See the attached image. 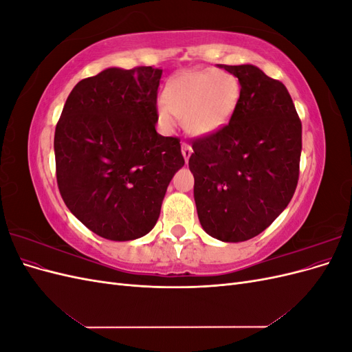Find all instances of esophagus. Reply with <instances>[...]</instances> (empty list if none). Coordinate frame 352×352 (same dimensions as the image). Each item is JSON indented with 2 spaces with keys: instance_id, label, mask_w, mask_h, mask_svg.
Listing matches in <instances>:
<instances>
[{
  "instance_id": "obj_1",
  "label": "esophagus",
  "mask_w": 352,
  "mask_h": 352,
  "mask_svg": "<svg viewBox=\"0 0 352 352\" xmlns=\"http://www.w3.org/2000/svg\"><path fill=\"white\" fill-rule=\"evenodd\" d=\"M190 154H192V146H190V145L186 144V142H184V144H182V155H184L186 163H188V160H189Z\"/></svg>"
}]
</instances>
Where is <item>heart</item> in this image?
I'll list each match as a JSON object with an SVG mask.
<instances>
[{
    "instance_id": "obj_1",
    "label": "heart",
    "mask_w": 352,
    "mask_h": 352,
    "mask_svg": "<svg viewBox=\"0 0 352 352\" xmlns=\"http://www.w3.org/2000/svg\"><path fill=\"white\" fill-rule=\"evenodd\" d=\"M164 102L157 105L158 120L172 127L184 117L190 135L210 136L225 127L235 114L241 98L238 79L214 69L176 74L166 85Z\"/></svg>"
}]
</instances>
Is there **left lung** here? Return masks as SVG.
<instances>
[{
	"instance_id": "8db88e82",
	"label": "left lung",
	"mask_w": 352,
	"mask_h": 352,
	"mask_svg": "<svg viewBox=\"0 0 352 352\" xmlns=\"http://www.w3.org/2000/svg\"><path fill=\"white\" fill-rule=\"evenodd\" d=\"M238 78L241 98L229 124L192 144L189 170L202 229L243 242L267 229L294 197L302 127L286 87L252 65H217Z\"/></svg>"
}]
</instances>
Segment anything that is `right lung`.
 Segmentation results:
<instances>
[{"label": "right lung", "mask_w": 352, "mask_h": 352, "mask_svg": "<svg viewBox=\"0 0 352 352\" xmlns=\"http://www.w3.org/2000/svg\"><path fill=\"white\" fill-rule=\"evenodd\" d=\"M162 74L109 67L76 83L63 107L54 136L60 194L101 238L150 233L170 180L185 164L177 138L155 131Z\"/></svg>", "instance_id": "add662e5"}]
</instances>
